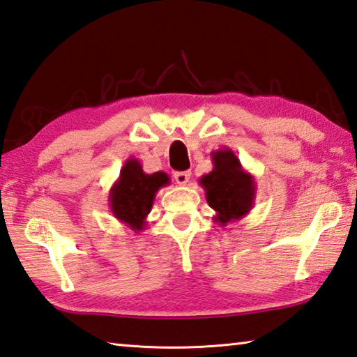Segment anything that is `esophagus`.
Masks as SVG:
<instances>
[{
    "instance_id": "1",
    "label": "esophagus",
    "mask_w": 357,
    "mask_h": 357,
    "mask_svg": "<svg viewBox=\"0 0 357 357\" xmlns=\"http://www.w3.org/2000/svg\"><path fill=\"white\" fill-rule=\"evenodd\" d=\"M174 178L178 185H186L191 178V172L190 171H181V172H174Z\"/></svg>"
}]
</instances>
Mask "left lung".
I'll return each instance as SVG.
<instances>
[{
  "instance_id": "obj_1",
  "label": "left lung",
  "mask_w": 357,
  "mask_h": 357,
  "mask_svg": "<svg viewBox=\"0 0 357 357\" xmlns=\"http://www.w3.org/2000/svg\"><path fill=\"white\" fill-rule=\"evenodd\" d=\"M211 160L213 171L202 176L199 185L205 190L208 205L216 211L214 222L225 227L250 213L257 199V183L228 147L211 152Z\"/></svg>"
}]
</instances>
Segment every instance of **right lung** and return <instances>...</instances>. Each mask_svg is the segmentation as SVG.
Returning a JSON list of instances; mask_svg holds the SVG:
<instances>
[{
  "mask_svg": "<svg viewBox=\"0 0 357 357\" xmlns=\"http://www.w3.org/2000/svg\"><path fill=\"white\" fill-rule=\"evenodd\" d=\"M169 183L166 172L146 174L137 158L126 160L118 180L110 188L109 205L113 216L135 233L143 231L155 194Z\"/></svg>",
  "mask_w": 357,
  "mask_h": 357,
  "instance_id": "1",
  "label": "right lung"
}]
</instances>
